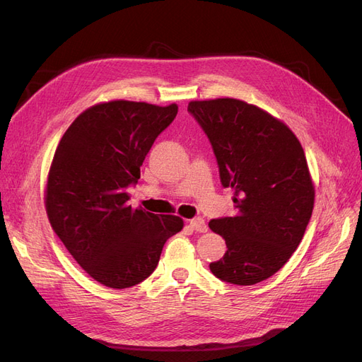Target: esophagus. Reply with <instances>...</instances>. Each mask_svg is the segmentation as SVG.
Wrapping results in <instances>:
<instances>
[{
  "label": "esophagus",
  "mask_w": 362,
  "mask_h": 362,
  "mask_svg": "<svg viewBox=\"0 0 362 362\" xmlns=\"http://www.w3.org/2000/svg\"><path fill=\"white\" fill-rule=\"evenodd\" d=\"M189 225H190V228L193 229V231H196V233H205L206 231L205 221H204V218H201V217L192 218V221L189 222Z\"/></svg>",
  "instance_id": "esophagus-1"
}]
</instances>
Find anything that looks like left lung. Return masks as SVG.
<instances>
[{
	"label": "left lung",
	"mask_w": 362,
	"mask_h": 362,
	"mask_svg": "<svg viewBox=\"0 0 362 362\" xmlns=\"http://www.w3.org/2000/svg\"><path fill=\"white\" fill-rule=\"evenodd\" d=\"M187 112L210 140L222 185L234 190V216L208 223L228 247L210 270L254 286L286 264L310 223L314 185L305 152L287 125L247 103L192 101Z\"/></svg>",
	"instance_id": "1"
}]
</instances>
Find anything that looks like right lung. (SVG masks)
<instances>
[{"instance_id": "1", "label": "right lung", "mask_w": 362, "mask_h": 362, "mask_svg": "<svg viewBox=\"0 0 362 362\" xmlns=\"http://www.w3.org/2000/svg\"><path fill=\"white\" fill-rule=\"evenodd\" d=\"M177 113V104H98L74 120L54 154L45 198L51 226L86 273L105 287L145 281L168 238L182 229L177 216L133 210L127 193Z\"/></svg>"}]
</instances>
